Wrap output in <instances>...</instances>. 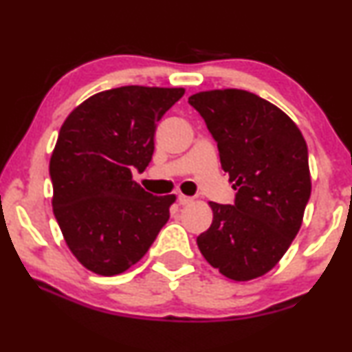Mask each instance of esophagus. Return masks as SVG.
<instances>
[{
	"label": "esophagus",
	"instance_id": "obj_1",
	"mask_svg": "<svg viewBox=\"0 0 352 352\" xmlns=\"http://www.w3.org/2000/svg\"><path fill=\"white\" fill-rule=\"evenodd\" d=\"M177 201H179L180 205H188V203L193 201V198L187 197V195H184V193H180L179 197H177Z\"/></svg>",
	"mask_w": 352,
	"mask_h": 352
}]
</instances>
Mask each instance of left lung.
Instances as JSON below:
<instances>
[{"label": "left lung", "mask_w": 352, "mask_h": 352, "mask_svg": "<svg viewBox=\"0 0 352 352\" xmlns=\"http://www.w3.org/2000/svg\"><path fill=\"white\" fill-rule=\"evenodd\" d=\"M236 190L232 205L210 201L213 223L197 238L206 261L231 280L245 282L277 265L302 226L310 200L308 147L282 109L251 91L195 93Z\"/></svg>", "instance_id": "obj_1"}]
</instances>
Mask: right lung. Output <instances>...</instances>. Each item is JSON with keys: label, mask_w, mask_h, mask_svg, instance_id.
<instances>
[{"label": "right lung", "mask_w": 352, "mask_h": 352, "mask_svg": "<svg viewBox=\"0 0 352 352\" xmlns=\"http://www.w3.org/2000/svg\"><path fill=\"white\" fill-rule=\"evenodd\" d=\"M184 88L100 91L63 121L50 157L55 219L80 264L118 275L141 261L168 221L175 195L154 197L133 180L154 154V133Z\"/></svg>", "instance_id": "right-lung-1"}]
</instances>
